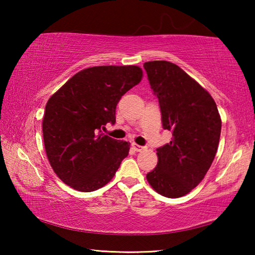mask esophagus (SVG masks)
I'll return each mask as SVG.
<instances>
[{
    "instance_id": "obj_1",
    "label": "esophagus",
    "mask_w": 255,
    "mask_h": 255,
    "mask_svg": "<svg viewBox=\"0 0 255 255\" xmlns=\"http://www.w3.org/2000/svg\"><path fill=\"white\" fill-rule=\"evenodd\" d=\"M131 148L135 150V152H141V150H143L145 147H144V146H140V145H138V144L132 143L131 144Z\"/></svg>"
}]
</instances>
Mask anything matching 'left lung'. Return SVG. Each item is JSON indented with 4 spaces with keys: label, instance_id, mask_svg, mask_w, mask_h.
<instances>
[{
    "label": "left lung",
    "instance_id": "1",
    "mask_svg": "<svg viewBox=\"0 0 255 255\" xmlns=\"http://www.w3.org/2000/svg\"><path fill=\"white\" fill-rule=\"evenodd\" d=\"M144 68L158 99L163 128L173 136L156 148L157 165L146 179L159 195L179 198L196 188L209 170L222 120L214 99L182 68L166 60L146 62Z\"/></svg>",
    "mask_w": 255,
    "mask_h": 255
}]
</instances>
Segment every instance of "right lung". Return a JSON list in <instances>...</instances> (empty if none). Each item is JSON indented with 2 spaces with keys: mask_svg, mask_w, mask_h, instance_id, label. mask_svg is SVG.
<instances>
[{
  "mask_svg": "<svg viewBox=\"0 0 255 255\" xmlns=\"http://www.w3.org/2000/svg\"><path fill=\"white\" fill-rule=\"evenodd\" d=\"M141 76L133 65L85 68L50 97L42 133L48 161L64 183L91 192L114 178L130 147L101 129L115 125L119 100Z\"/></svg>",
  "mask_w": 255,
  "mask_h": 255,
  "instance_id": "right-lung-1",
  "label": "right lung"
}]
</instances>
